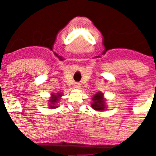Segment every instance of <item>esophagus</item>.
Wrapping results in <instances>:
<instances>
[{"instance_id": "1", "label": "esophagus", "mask_w": 156, "mask_h": 156, "mask_svg": "<svg viewBox=\"0 0 156 156\" xmlns=\"http://www.w3.org/2000/svg\"><path fill=\"white\" fill-rule=\"evenodd\" d=\"M74 87H75L76 88H80V83H76L75 85H74Z\"/></svg>"}]
</instances>
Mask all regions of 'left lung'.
<instances>
[{
	"mask_svg": "<svg viewBox=\"0 0 156 156\" xmlns=\"http://www.w3.org/2000/svg\"><path fill=\"white\" fill-rule=\"evenodd\" d=\"M93 103L91 104V107L97 111H103L105 108V100L103 98L102 93H97L92 98Z\"/></svg>",
	"mask_w": 156,
	"mask_h": 156,
	"instance_id": "left-lung-1",
	"label": "left lung"
}]
</instances>
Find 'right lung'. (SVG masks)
<instances>
[{
  "mask_svg": "<svg viewBox=\"0 0 156 156\" xmlns=\"http://www.w3.org/2000/svg\"><path fill=\"white\" fill-rule=\"evenodd\" d=\"M51 96H52L51 98L50 99V103H51V104H49V105H50V108H56V107H58V106H56L55 104L58 102V101L59 97H61L62 94L60 93H58L57 95L52 94Z\"/></svg>",
  "mask_w": 156,
  "mask_h": 156,
  "instance_id": "right-lung-1",
  "label": "right lung"
}]
</instances>
